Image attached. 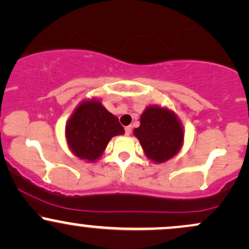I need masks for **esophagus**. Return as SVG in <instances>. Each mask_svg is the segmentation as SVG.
Wrapping results in <instances>:
<instances>
[{
  "label": "esophagus",
  "instance_id": "obj_1",
  "mask_svg": "<svg viewBox=\"0 0 249 249\" xmlns=\"http://www.w3.org/2000/svg\"><path fill=\"white\" fill-rule=\"evenodd\" d=\"M131 133H132V126H131V125L125 126V134H126V136H130Z\"/></svg>",
  "mask_w": 249,
  "mask_h": 249
}]
</instances>
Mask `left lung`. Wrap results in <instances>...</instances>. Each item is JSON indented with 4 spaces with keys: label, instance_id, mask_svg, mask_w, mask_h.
<instances>
[{
    "label": "left lung",
    "instance_id": "1",
    "mask_svg": "<svg viewBox=\"0 0 249 249\" xmlns=\"http://www.w3.org/2000/svg\"><path fill=\"white\" fill-rule=\"evenodd\" d=\"M133 132L146 156L156 162L172 158L184 139L182 127L174 113L159 107H148L141 117V126Z\"/></svg>",
    "mask_w": 249,
    "mask_h": 249
}]
</instances>
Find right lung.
Wrapping results in <instances>:
<instances>
[{
    "label": "right lung",
    "instance_id": "right-lung-1",
    "mask_svg": "<svg viewBox=\"0 0 249 249\" xmlns=\"http://www.w3.org/2000/svg\"><path fill=\"white\" fill-rule=\"evenodd\" d=\"M123 133L124 128L118 118L97 101L82 103L65 127L68 144L73 154L90 161L102 156L112 137Z\"/></svg>",
    "mask_w": 249,
    "mask_h": 249
}]
</instances>
